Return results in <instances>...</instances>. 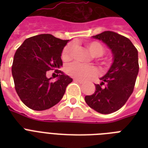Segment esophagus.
Returning a JSON list of instances; mask_svg holds the SVG:
<instances>
[{
    "mask_svg": "<svg viewBox=\"0 0 148 148\" xmlns=\"http://www.w3.org/2000/svg\"><path fill=\"white\" fill-rule=\"evenodd\" d=\"M74 81H76V82H78V83L80 84H83L84 82L82 81H80V80H77V79H74Z\"/></svg>",
    "mask_w": 148,
    "mask_h": 148,
    "instance_id": "obj_1",
    "label": "esophagus"
}]
</instances>
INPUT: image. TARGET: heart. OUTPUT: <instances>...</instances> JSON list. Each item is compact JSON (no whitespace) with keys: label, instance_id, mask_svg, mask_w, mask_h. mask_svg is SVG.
Wrapping results in <instances>:
<instances>
[{"label":"heart","instance_id":"b5f03b06","mask_svg":"<svg viewBox=\"0 0 148 148\" xmlns=\"http://www.w3.org/2000/svg\"><path fill=\"white\" fill-rule=\"evenodd\" d=\"M86 46L90 51L93 56L97 58L98 62L102 66H107L108 62L104 59L101 58L105 52V48L103 45L99 41H90L86 44ZM74 45L69 44L66 45L61 53V58L65 62H68L74 57ZM65 71L69 76L80 81H85L88 79L95 77L98 74V71L94 66L90 65H83L78 63H73L71 64L67 65L65 68Z\"/></svg>","mask_w":148,"mask_h":148}]
</instances>
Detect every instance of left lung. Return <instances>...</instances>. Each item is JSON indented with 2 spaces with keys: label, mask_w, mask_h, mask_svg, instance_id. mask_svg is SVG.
<instances>
[{
  "label": "left lung",
  "mask_w": 148,
  "mask_h": 148,
  "mask_svg": "<svg viewBox=\"0 0 148 148\" xmlns=\"http://www.w3.org/2000/svg\"><path fill=\"white\" fill-rule=\"evenodd\" d=\"M110 47L114 63L108 72L95 84L96 90L85 97L86 103L101 114H108L121 108L133 93L139 71L138 50L128 38L107 31L93 36Z\"/></svg>",
  "instance_id": "1"
}]
</instances>
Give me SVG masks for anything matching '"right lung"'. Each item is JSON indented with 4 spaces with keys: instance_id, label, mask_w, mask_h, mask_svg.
<instances>
[{
    "instance_id": "add662e5",
    "label": "right lung",
    "mask_w": 148,
    "mask_h": 148,
    "mask_svg": "<svg viewBox=\"0 0 148 148\" xmlns=\"http://www.w3.org/2000/svg\"><path fill=\"white\" fill-rule=\"evenodd\" d=\"M68 41L49 34H39L26 39L15 52L12 64L15 90L29 108L44 110L52 108L61 100L73 81L58 70L63 65L60 56ZM51 69L59 74L55 82L46 77Z\"/></svg>"
}]
</instances>
